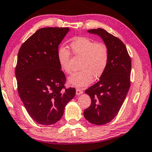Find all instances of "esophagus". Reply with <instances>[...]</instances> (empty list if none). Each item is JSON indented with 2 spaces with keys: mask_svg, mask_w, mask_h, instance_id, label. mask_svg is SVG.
Masks as SVG:
<instances>
[{
  "mask_svg": "<svg viewBox=\"0 0 152 152\" xmlns=\"http://www.w3.org/2000/svg\"><path fill=\"white\" fill-rule=\"evenodd\" d=\"M83 93V91L82 89H78V88H77V89H76V94L77 95V96H79V95L82 94Z\"/></svg>",
  "mask_w": 152,
  "mask_h": 152,
  "instance_id": "34e87169",
  "label": "esophagus"
}]
</instances>
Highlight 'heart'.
Returning a JSON list of instances; mask_svg holds the SVG:
<instances>
[{"label":"heart","mask_w":152,"mask_h":152,"mask_svg":"<svg viewBox=\"0 0 152 152\" xmlns=\"http://www.w3.org/2000/svg\"><path fill=\"white\" fill-rule=\"evenodd\" d=\"M70 48L74 56L82 58L79 63L78 69L80 71L69 77L68 83L77 87H82L89 85L93 77L98 79L102 76L107 67L109 53L107 46L103 43H97L87 37L75 38ZM69 52L61 46L58 50L57 58L60 67L63 72H72L69 65Z\"/></svg>","instance_id":"b5f03b06"}]
</instances>
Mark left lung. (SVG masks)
I'll use <instances>...</instances> for the list:
<instances>
[{
  "instance_id": "obj_1",
  "label": "left lung",
  "mask_w": 152,
  "mask_h": 152,
  "mask_svg": "<svg viewBox=\"0 0 152 152\" xmlns=\"http://www.w3.org/2000/svg\"><path fill=\"white\" fill-rule=\"evenodd\" d=\"M88 33L100 37L109 58L99 80L85 91L91 103L84 116L90 123L104 125L115 118L125 100L130 86L131 59L124 43L104 29H90Z\"/></svg>"
}]
</instances>
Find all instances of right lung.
I'll list each match as a JSON object with an SVG mask.
<instances>
[{
    "instance_id": "1",
    "label": "right lung",
    "mask_w": 152,
    "mask_h": 152,
    "mask_svg": "<svg viewBox=\"0 0 152 152\" xmlns=\"http://www.w3.org/2000/svg\"><path fill=\"white\" fill-rule=\"evenodd\" d=\"M69 31L40 28L18 52L15 72L18 94L28 115L41 125L60 120L65 106L75 96V88L65 89V76L57 58L58 45Z\"/></svg>"
}]
</instances>
